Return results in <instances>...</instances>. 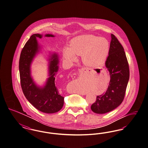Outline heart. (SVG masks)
Returning a JSON list of instances; mask_svg holds the SVG:
<instances>
[{"label":"heart","instance_id":"b5f03b06","mask_svg":"<svg viewBox=\"0 0 148 148\" xmlns=\"http://www.w3.org/2000/svg\"><path fill=\"white\" fill-rule=\"evenodd\" d=\"M109 44L103 37L93 35L78 36L72 40L70 47L63 50L64 58L74 61L76 55H82L83 62L87 65L98 66L104 62L108 56Z\"/></svg>","mask_w":148,"mask_h":148}]
</instances>
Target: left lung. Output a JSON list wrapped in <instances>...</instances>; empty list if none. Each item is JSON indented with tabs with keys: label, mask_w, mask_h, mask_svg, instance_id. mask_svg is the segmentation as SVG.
<instances>
[{
	"label": "left lung",
	"mask_w": 148,
	"mask_h": 148,
	"mask_svg": "<svg viewBox=\"0 0 148 148\" xmlns=\"http://www.w3.org/2000/svg\"><path fill=\"white\" fill-rule=\"evenodd\" d=\"M105 66L110 80L108 90L97 97L90 108L94 113L103 114L110 112L123 102L130 76L129 66L124 49L116 37L111 34L108 56Z\"/></svg>",
	"instance_id": "1"
}]
</instances>
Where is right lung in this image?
<instances>
[{"instance_id": "right-lung-1", "label": "right lung", "mask_w": 148, "mask_h": 148, "mask_svg": "<svg viewBox=\"0 0 148 148\" xmlns=\"http://www.w3.org/2000/svg\"><path fill=\"white\" fill-rule=\"evenodd\" d=\"M45 36L54 37L50 34ZM38 38H41L42 35H32L21 51L19 61L21 85L25 98L36 109L46 113H53L59 111L64 103V97L60 94L55 81L58 69V56L53 54L49 59L50 77L45 86L43 88L37 87L30 75V68L32 59L38 51L36 40Z\"/></svg>"}]
</instances>
